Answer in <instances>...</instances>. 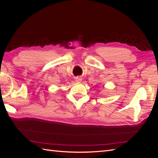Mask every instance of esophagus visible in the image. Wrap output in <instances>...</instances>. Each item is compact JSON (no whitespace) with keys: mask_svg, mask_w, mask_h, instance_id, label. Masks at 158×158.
<instances>
[{"mask_svg":"<svg viewBox=\"0 0 158 158\" xmlns=\"http://www.w3.org/2000/svg\"><path fill=\"white\" fill-rule=\"evenodd\" d=\"M82 78L80 77V76H78L77 78H76V82H82Z\"/></svg>","mask_w":158,"mask_h":158,"instance_id":"obj_1","label":"esophagus"}]
</instances>
